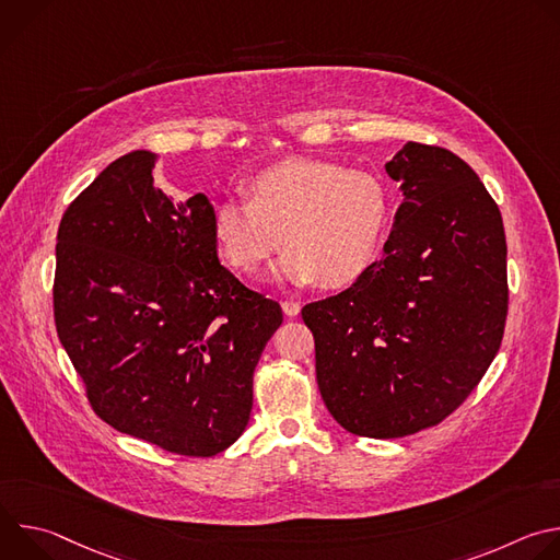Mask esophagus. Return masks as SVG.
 <instances>
[{
	"label": "esophagus",
	"instance_id": "34e87169",
	"mask_svg": "<svg viewBox=\"0 0 560 560\" xmlns=\"http://www.w3.org/2000/svg\"><path fill=\"white\" fill-rule=\"evenodd\" d=\"M281 307H283V312H285L288 316H296V314L301 312V303H296V301H283Z\"/></svg>",
	"mask_w": 560,
	"mask_h": 560
}]
</instances>
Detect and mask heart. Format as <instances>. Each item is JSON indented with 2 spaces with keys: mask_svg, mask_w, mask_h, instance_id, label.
Wrapping results in <instances>:
<instances>
[{
  "mask_svg": "<svg viewBox=\"0 0 560 560\" xmlns=\"http://www.w3.org/2000/svg\"><path fill=\"white\" fill-rule=\"evenodd\" d=\"M244 192L246 201L212 208V238L234 270L257 272L281 244L272 279L339 290L376 264L389 221V195L376 175L290 156L255 173Z\"/></svg>",
  "mask_w": 560,
  "mask_h": 560,
  "instance_id": "obj_1",
  "label": "heart"
}]
</instances>
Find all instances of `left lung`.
Returning <instances> with one entry per match:
<instances>
[{"label":"left lung","mask_w":560,"mask_h":560,"mask_svg":"<svg viewBox=\"0 0 560 560\" xmlns=\"http://www.w3.org/2000/svg\"><path fill=\"white\" fill-rule=\"evenodd\" d=\"M385 171L404 195L385 257L301 310L326 408L370 439L408 436L452 415L494 361L508 316L503 219L478 175L417 141Z\"/></svg>","instance_id":"8db88e82"}]
</instances>
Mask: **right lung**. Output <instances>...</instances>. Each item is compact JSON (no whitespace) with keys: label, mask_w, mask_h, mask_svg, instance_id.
I'll use <instances>...</instances> for the list:
<instances>
[{"label":"right lung","mask_w":560,"mask_h":560,"mask_svg":"<svg viewBox=\"0 0 560 560\" xmlns=\"http://www.w3.org/2000/svg\"><path fill=\"white\" fill-rule=\"evenodd\" d=\"M154 162L150 150L115 159L63 212L57 337L100 419L214 456L248 425L253 374L283 312L221 266L208 197L173 201Z\"/></svg>","instance_id":"right-lung-1"}]
</instances>
